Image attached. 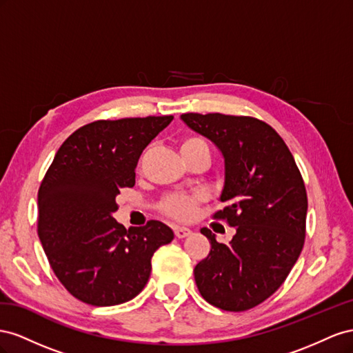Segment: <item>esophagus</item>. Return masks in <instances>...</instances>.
Instances as JSON below:
<instances>
[{
    "label": "esophagus",
    "mask_w": 353,
    "mask_h": 353,
    "mask_svg": "<svg viewBox=\"0 0 353 353\" xmlns=\"http://www.w3.org/2000/svg\"><path fill=\"white\" fill-rule=\"evenodd\" d=\"M174 234L177 238H186L192 234V229H189L186 226H174Z\"/></svg>",
    "instance_id": "esophagus-1"
}]
</instances>
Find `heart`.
<instances>
[{"instance_id": "b5f03b06", "label": "heart", "mask_w": 353, "mask_h": 353, "mask_svg": "<svg viewBox=\"0 0 353 353\" xmlns=\"http://www.w3.org/2000/svg\"><path fill=\"white\" fill-rule=\"evenodd\" d=\"M195 148H207L205 142L199 137H185L180 143V150H188V149H195ZM196 205V196L194 195H185V194H176L171 195L165 199L164 210L168 214H171L176 219L186 220L194 214Z\"/></svg>"}]
</instances>
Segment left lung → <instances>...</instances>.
Here are the masks:
<instances>
[{
	"label": "left lung",
	"mask_w": 353,
	"mask_h": 353,
	"mask_svg": "<svg viewBox=\"0 0 353 353\" xmlns=\"http://www.w3.org/2000/svg\"><path fill=\"white\" fill-rule=\"evenodd\" d=\"M223 157L225 182L216 219L235 228L229 244L201 229L211 250L194 269L208 303L241 312L257 306L284 283L305 244L307 195L290 149L274 128L250 117L183 114Z\"/></svg>",
	"instance_id": "1"
}]
</instances>
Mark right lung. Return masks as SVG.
Returning a JSON list of instances; mask_svg holds the SVG:
<instances>
[{"label": "right lung", "instance_id": "obj_1", "mask_svg": "<svg viewBox=\"0 0 353 353\" xmlns=\"http://www.w3.org/2000/svg\"><path fill=\"white\" fill-rule=\"evenodd\" d=\"M173 117L94 121L70 134L38 190V235L56 276L87 305L114 306L134 299L148 283L150 259L171 243L159 220L118 223L115 198L133 188L143 149Z\"/></svg>", "mask_w": 353, "mask_h": 353}]
</instances>
